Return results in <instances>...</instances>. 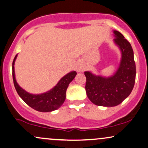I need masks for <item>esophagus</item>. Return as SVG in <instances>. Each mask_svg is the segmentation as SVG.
<instances>
[{"instance_id": "1", "label": "esophagus", "mask_w": 148, "mask_h": 148, "mask_svg": "<svg viewBox=\"0 0 148 148\" xmlns=\"http://www.w3.org/2000/svg\"><path fill=\"white\" fill-rule=\"evenodd\" d=\"M77 71H78V72H83V71H84V68H83L81 66H79V67H77Z\"/></svg>"}]
</instances>
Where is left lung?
<instances>
[{
    "mask_svg": "<svg viewBox=\"0 0 148 148\" xmlns=\"http://www.w3.org/2000/svg\"><path fill=\"white\" fill-rule=\"evenodd\" d=\"M115 44L121 51L122 58L118 70L113 76L103 77L85 72L87 96L94 104L115 106L130 95L135 84L136 64L132 46L123 34L113 30Z\"/></svg>",
    "mask_w": 148,
    "mask_h": 148,
    "instance_id": "obj_1",
    "label": "left lung"
}]
</instances>
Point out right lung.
I'll return each instance as SVG.
<instances>
[{
    "instance_id": "right-lung-1",
    "label": "right lung",
    "mask_w": 148,
    "mask_h": 148,
    "mask_svg": "<svg viewBox=\"0 0 148 148\" xmlns=\"http://www.w3.org/2000/svg\"><path fill=\"white\" fill-rule=\"evenodd\" d=\"M17 55L14 57L12 62V77L15 89L18 95L28 106L40 112L55 111L62 106L66 98V90L71 81L76 75L75 71L68 73L61 79L56 86L51 90L40 95L28 93L18 86L15 79L14 62Z\"/></svg>"
}]
</instances>
